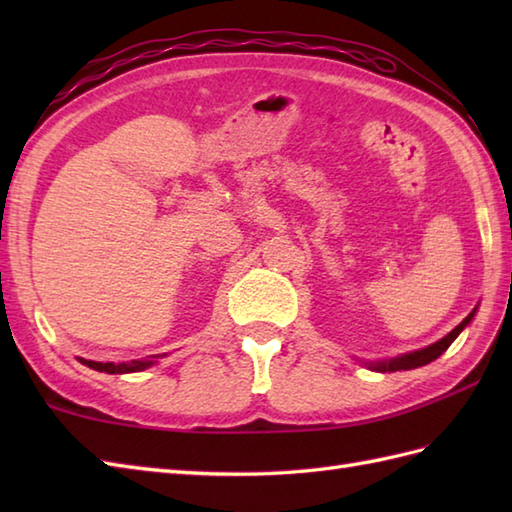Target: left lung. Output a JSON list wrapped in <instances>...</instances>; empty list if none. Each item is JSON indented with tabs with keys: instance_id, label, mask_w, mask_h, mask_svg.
<instances>
[{
	"instance_id": "left-lung-1",
	"label": "left lung",
	"mask_w": 512,
	"mask_h": 512,
	"mask_svg": "<svg viewBox=\"0 0 512 512\" xmlns=\"http://www.w3.org/2000/svg\"><path fill=\"white\" fill-rule=\"evenodd\" d=\"M473 314H475V310L458 325V328L451 330V332H449L447 336H444V339H440L438 343L424 347V350H418V352H411V354H402V356H398V358H391V361H387V363L372 365V369H378V372H400V369H413V367H422V365H427V363H431V361H436V358H438L440 354H444V352L449 350V345H451L455 339H458V334L466 328V325L471 323Z\"/></svg>"
}]
</instances>
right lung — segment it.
Segmentation results:
<instances>
[{"instance_id":"1","label":"right lung","mask_w":512,"mask_h":512,"mask_svg":"<svg viewBox=\"0 0 512 512\" xmlns=\"http://www.w3.org/2000/svg\"><path fill=\"white\" fill-rule=\"evenodd\" d=\"M83 365H88L96 372H105V374H127V372H140V369H145L149 365H154L156 361H132V363H96V361H83Z\"/></svg>"}]
</instances>
